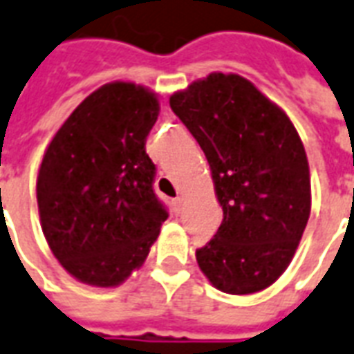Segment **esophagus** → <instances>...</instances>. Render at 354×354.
I'll return each mask as SVG.
<instances>
[{
    "mask_svg": "<svg viewBox=\"0 0 354 354\" xmlns=\"http://www.w3.org/2000/svg\"><path fill=\"white\" fill-rule=\"evenodd\" d=\"M180 207H183V198H180V196H177V198H174L175 212H180Z\"/></svg>",
    "mask_w": 354,
    "mask_h": 354,
    "instance_id": "1",
    "label": "esophagus"
}]
</instances>
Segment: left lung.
Segmentation results:
<instances>
[{
	"label": "left lung",
	"mask_w": 354,
	"mask_h": 354,
	"mask_svg": "<svg viewBox=\"0 0 354 354\" xmlns=\"http://www.w3.org/2000/svg\"><path fill=\"white\" fill-rule=\"evenodd\" d=\"M169 106L203 149L224 220L196 250L224 293L250 295L288 268L312 209L304 145L286 111L239 74L212 73Z\"/></svg>",
	"instance_id": "1"
}]
</instances>
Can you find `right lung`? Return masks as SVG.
<instances>
[{"instance_id":"obj_1","label":"right lung","mask_w":354,"mask_h":354,"mask_svg":"<svg viewBox=\"0 0 354 354\" xmlns=\"http://www.w3.org/2000/svg\"><path fill=\"white\" fill-rule=\"evenodd\" d=\"M160 106L147 87L111 82L68 115L42 156V233L76 280L115 288L145 261L167 211L145 142Z\"/></svg>"}]
</instances>
